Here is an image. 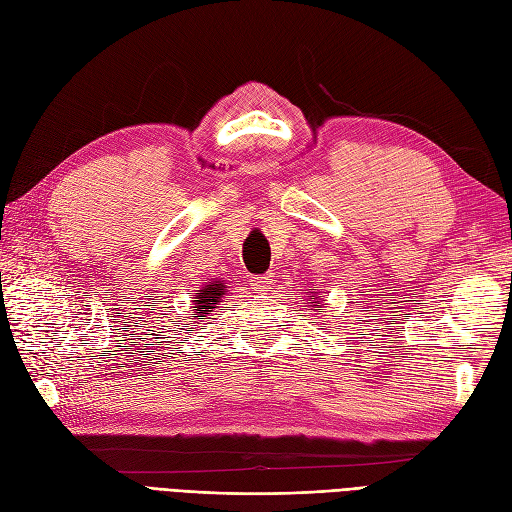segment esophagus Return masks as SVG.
<instances>
[{
	"instance_id": "esophagus-1",
	"label": "esophagus",
	"mask_w": 512,
	"mask_h": 512,
	"mask_svg": "<svg viewBox=\"0 0 512 512\" xmlns=\"http://www.w3.org/2000/svg\"><path fill=\"white\" fill-rule=\"evenodd\" d=\"M271 277H273V275H260V277H254V280H252V282H254V284H252V286H254V290H258V292H265V290L269 288V284L273 282Z\"/></svg>"
}]
</instances>
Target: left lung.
<instances>
[{
    "mask_svg": "<svg viewBox=\"0 0 512 512\" xmlns=\"http://www.w3.org/2000/svg\"><path fill=\"white\" fill-rule=\"evenodd\" d=\"M316 299H318V297H316ZM314 303H318V301H314ZM312 307H314V305H312Z\"/></svg>",
    "mask_w": 512,
    "mask_h": 512,
    "instance_id": "8db88e82",
    "label": "left lung"
}]
</instances>
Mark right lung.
I'll return each mask as SVG.
<instances>
[{
    "instance_id": "1",
    "label": "right lung",
    "mask_w": 512,
    "mask_h": 512,
    "mask_svg": "<svg viewBox=\"0 0 512 512\" xmlns=\"http://www.w3.org/2000/svg\"><path fill=\"white\" fill-rule=\"evenodd\" d=\"M226 294V286L220 280H211L203 288H198L192 294V322H200L209 312H213V307H218L222 303V297ZM196 327V324H194Z\"/></svg>"
}]
</instances>
